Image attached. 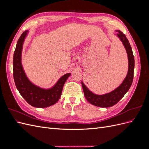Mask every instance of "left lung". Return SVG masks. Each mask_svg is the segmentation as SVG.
<instances>
[{
  "mask_svg": "<svg viewBox=\"0 0 149 149\" xmlns=\"http://www.w3.org/2000/svg\"><path fill=\"white\" fill-rule=\"evenodd\" d=\"M116 31L118 32L117 35H118V37L124 45L128 56V72L123 82L122 83L118 88L115 89L112 92L102 94V95H97V94L93 93L81 81L82 87L86 99L91 104L97 107H109L115 105L123 97L125 94L129 91L133 81L134 56L132 48L130 47L129 40L126 38L125 34H124L120 30H116Z\"/></svg>",
  "mask_w": 149,
  "mask_h": 149,
  "instance_id": "8db88e82",
  "label": "left lung"
}]
</instances>
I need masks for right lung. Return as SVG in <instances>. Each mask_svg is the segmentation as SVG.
<instances>
[{
	"mask_svg": "<svg viewBox=\"0 0 149 149\" xmlns=\"http://www.w3.org/2000/svg\"><path fill=\"white\" fill-rule=\"evenodd\" d=\"M28 32V30L24 31L18 40L13 58V79L18 91L30 105L38 108L49 107L59 100L63 85L71 73L61 76L52 88L48 89L40 88L31 83L26 77L21 62L23 43Z\"/></svg>",
	"mask_w": 149,
	"mask_h": 149,
	"instance_id": "1",
	"label": "right lung"
}]
</instances>
